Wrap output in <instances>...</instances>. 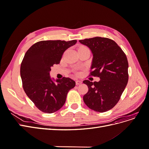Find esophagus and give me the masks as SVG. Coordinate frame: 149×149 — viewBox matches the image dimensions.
<instances>
[{
  "label": "esophagus",
  "instance_id": "1",
  "mask_svg": "<svg viewBox=\"0 0 149 149\" xmlns=\"http://www.w3.org/2000/svg\"><path fill=\"white\" fill-rule=\"evenodd\" d=\"M82 83V81H79V80H77L76 81V85H79Z\"/></svg>",
  "mask_w": 149,
  "mask_h": 149
}]
</instances>
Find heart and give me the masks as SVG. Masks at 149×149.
<instances>
[{"instance_id": "b5f03b06", "label": "heart", "mask_w": 149, "mask_h": 149, "mask_svg": "<svg viewBox=\"0 0 149 149\" xmlns=\"http://www.w3.org/2000/svg\"><path fill=\"white\" fill-rule=\"evenodd\" d=\"M83 47H80V48H83Z\"/></svg>"}]
</instances>
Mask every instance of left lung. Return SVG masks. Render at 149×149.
I'll return each mask as SVG.
<instances>
[{
  "label": "left lung",
  "mask_w": 149,
  "mask_h": 149,
  "mask_svg": "<svg viewBox=\"0 0 149 149\" xmlns=\"http://www.w3.org/2000/svg\"><path fill=\"white\" fill-rule=\"evenodd\" d=\"M79 42L88 47L93 53L89 76L100 78L98 82L83 81L89 89L83 101L92 110L106 112L116 105L127 86V57L118 45L109 38L96 37Z\"/></svg>",
  "instance_id": "8db88e82"
}]
</instances>
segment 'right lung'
Masks as SVG:
<instances>
[{
  "mask_svg": "<svg viewBox=\"0 0 149 149\" xmlns=\"http://www.w3.org/2000/svg\"><path fill=\"white\" fill-rule=\"evenodd\" d=\"M77 40H44L35 43L25 54L20 76L25 93L39 110L53 113L63 107L67 94L75 81L63 77L54 83L49 76L51 67L59 64L63 54Z\"/></svg>",
  "mask_w": 149,
  "mask_h": 149,
  "instance_id": "1",
  "label": "right lung"
}]
</instances>
